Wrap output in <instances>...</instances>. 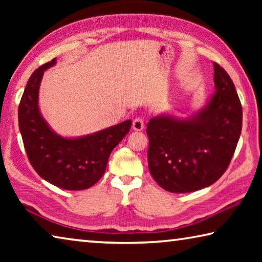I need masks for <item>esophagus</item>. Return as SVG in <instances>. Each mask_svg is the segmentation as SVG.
Here are the masks:
<instances>
[{"instance_id": "esophagus-1", "label": "esophagus", "mask_w": 262, "mask_h": 262, "mask_svg": "<svg viewBox=\"0 0 262 262\" xmlns=\"http://www.w3.org/2000/svg\"><path fill=\"white\" fill-rule=\"evenodd\" d=\"M144 128V119L142 117H137L133 121V129L140 132Z\"/></svg>"}]
</instances>
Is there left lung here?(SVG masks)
Returning <instances> with one entry per match:
<instances>
[{
  "label": "left lung",
  "instance_id": "1",
  "mask_svg": "<svg viewBox=\"0 0 262 262\" xmlns=\"http://www.w3.org/2000/svg\"><path fill=\"white\" fill-rule=\"evenodd\" d=\"M216 92L193 118L150 119L148 165L155 181L171 193H188L219 180L236 150L243 108L228 73L214 62Z\"/></svg>",
  "mask_w": 262,
  "mask_h": 262
}]
</instances>
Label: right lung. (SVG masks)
I'll return each instance as SVG.
<instances>
[{"label": "right lung", "instance_id": "right-lung-1", "mask_svg": "<svg viewBox=\"0 0 262 262\" xmlns=\"http://www.w3.org/2000/svg\"><path fill=\"white\" fill-rule=\"evenodd\" d=\"M56 59L35 69L18 106V125L29 162L52 185L68 190L94 186L105 173L108 157L130 129L132 120L79 139H63L51 130L38 107V91L43 72Z\"/></svg>", "mask_w": 262, "mask_h": 262}]
</instances>
